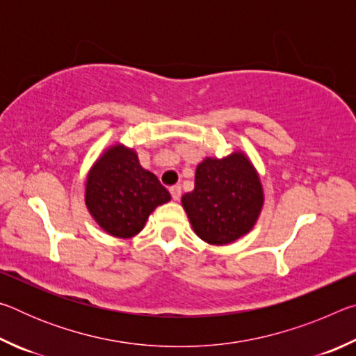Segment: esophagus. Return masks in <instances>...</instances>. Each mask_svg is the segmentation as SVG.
<instances>
[{"label":"esophagus","instance_id":"34e87169","mask_svg":"<svg viewBox=\"0 0 356 356\" xmlns=\"http://www.w3.org/2000/svg\"><path fill=\"white\" fill-rule=\"evenodd\" d=\"M170 193H171V196H172V200H174V201H179V200H180V196H182V190H180V186H179V185H174V186H171V188H170Z\"/></svg>","mask_w":356,"mask_h":356}]
</instances>
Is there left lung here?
Wrapping results in <instances>:
<instances>
[{"label": "left lung", "mask_w": 356, "mask_h": 356, "mask_svg": "<svg viewBox=\"0 0 356 356\" xmlns=\"http://www.w3.org/2000/svg\"><path fill=\"white\" fill-rule=\"evenodd\" d=\"M182 206L201 240L232 243L248 234L261 215V177L242 150L222 159L207 156L197 165L195 190L182 196Z\"/></svg>", "instance_id": "1"}]
</instances>
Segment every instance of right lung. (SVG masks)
<instances>
[{
  "label": "right lung",
  "instance_id": "obj_1",
  "mask_svg": "<svg viewBox=\"0 0 356 356\" xmlns=\"http://www.w3.org/2000/svg\"><path fill=\"white\" fill-rule=\"evenodd\" d=\"M170 200V191L124 144L108 147L95 160L84 185L89 213L106 234L118 238L140 234L149 215Z\"/></svg>",
  "mask_w": 356,
  "mask_h": 356
}]
</instances>
